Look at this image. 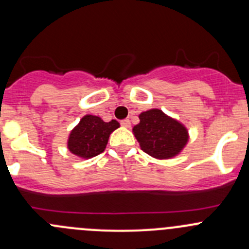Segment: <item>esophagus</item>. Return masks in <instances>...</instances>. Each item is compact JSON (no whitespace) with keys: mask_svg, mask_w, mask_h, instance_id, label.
Segmentation results:
<instances>
[{"mask_svg":"<svg viewBox=\"0 0 249 249\" xmlns=\"http://www.w3.org/2000/svg\"><path fill=\"white\" fill-rule=\"evenodd\" d=\"M120 124H122V126H124V127H130L131 123H130L129 119H123L122 122H120Z\"/></svg>","mask_w":249,"mask_h":249,"instance_id":"1","label":"esophagus"}]
</instances>
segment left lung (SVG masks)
<instances>
[{"instance_id": "8db88e82", "label": "left lung", "mask_w": 249, "mask_h": 249, "mask_svg": "<svg viewBox=\"0 0 249 249\" xmlns=\"http://www.w3.org/2000/svg\"><path fill=\"white\" fill-rule=\"evenodd\" d=\"M132 131L144 153L157 159H170L179 154L188 142L183 124L160 109H149L139 115Z\"/></svg>"}]
</instances>
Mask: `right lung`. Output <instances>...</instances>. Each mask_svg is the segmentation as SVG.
Listing matches in <instances>:
<instances>
[{
  "label": "right lung",
  "mask_w": 249,
  "mask_h": 249,
  "mask_svg": "<svg viewBox=\"0 0 249 249\" xmlns=\"http://www.w3.org/2000/svg\"><path fill=\"white\" fill-rule=\"evenodd\" d=\"M119 127L117 120L106 123L96 115L88 114L71 131L67 148L72 154L89 159L101 154L106 148L109 135Z\"/></svg>",
  "instance_id": "add662e5"
}]
</instances>
